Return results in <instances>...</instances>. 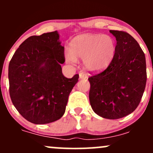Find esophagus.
Returning a JSON list of instances; mask_svg holds the SVG:
<instances>
[{"label":"esophagus","instance_id":"obj_1","mask_svg":"<svg viewBox=\"0 0 153 153\" xmlns=\"http://www.w3.org/2000/svg\"><path fill=\"white\" fill-rule=\"evenodd\" d=\"M79 78H80V79H86L87 76H86V75L83 74V73H81L79 74Z\"/></svg>","mask_w":153,"mask_h":153}]
</instances>
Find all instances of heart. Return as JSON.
Wrapping results in <instances>:
<instances>
[{"mask_svg":"<svg viewBox=\"0 0 153 153\" xmlns=\"http://www.w3.org/2000/svg\"><path fill=\"white\" fill-rule=\"evenodd\" d=\"M117 51V45L112 36L107 34H80L71 40L70 50L65 53L69 63L82 59L87 71L97 73L106 70L112 62Z\"/></svg>","mask_w":153,"mask_h":153,"instance_id":"heart-1","label":"heart"}]
</instances>
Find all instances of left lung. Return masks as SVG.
Wrapping results in <instances>:
<instances>
[{"label": "left lung", "mask_w": 153, "mask_h": 153, "mask_svg": "<svg viewBox=\"0 0 153 153\" xmlns=\"http://www.w3.org/2000/svg\"><path fill=\"white\" fill-rule=\"evenodd\" d=\"M117 40L112 62L102 73L88 78L89 100L96 114L117 119L133 112L140 102L147 81L143 50L130 34L110 30Z\"/></svg>", "instance_id": "obj_1"}]
</instances>
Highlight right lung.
I'll list each match as a JSON object with an SVG mask.
<instances>
[{
	"mask_svg": "<svg viewBox=\"0 0 153 153\" xmlns=\"http://www.w3.org/2000/svg\"><path fill=\"white\" fill-rule=\"evenodd\" d=\"M63 61L64 47L57 31L26 39L12 57L8 65L10 99L29 122L48 124L65 114L79 75L65 78L60 65Z\"/></svg>",
	"mask_w": 153,
	"mask_h": 153,
	"instance_id": "add662e5",
	"label": "right lung"
}]
</instances>
